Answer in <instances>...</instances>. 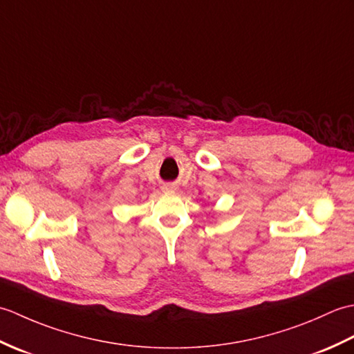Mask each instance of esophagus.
Segmentation results:
<instances>
[{
  "mask_svg": "<svg viewBox=\"0 0 354 354\" xmlns=\"http://www.w3.org/2000/svg\"><path fill=\"white\" fill-rule=\"evenodd\" d=\"M164 189H165V190H169V185H165V187H164Z\"/></svg>",
  "mask_w": 354,
  "mask_h": 354,
  "instance_id": "1",
  "label": "esophagus"
}]
</instances>
